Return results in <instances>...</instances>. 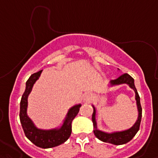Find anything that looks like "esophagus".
<instances>
[{"instance_id":"34e87169","label":"esophagus","mask_w":158,"mask_h":158,"mask_svg":"<svg viewBox=\"0 0 158 158\" xmlns=\"http://www.w3.org/2000/svg\"><path fill=\"white\" fill-rule=\"evenodd\" d=\"M93 97V94L90 92H86L83 95V98L84 102H89Z\"/></svg>"}]
</instances>
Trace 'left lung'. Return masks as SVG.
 <instances>
[{
	"label": "left lung",
	"mask_w": 158,
	"mask_h": 158,
	"mask_svg": "<svg viewBox=\"0 0 158 158\" xmlns=\"http://www.w3.org/2000/svg\"><path fill=\"white\" fill-rule=\"evenodd\" d=\"M119 70V69H118ZM121 84H127L131 89H133L135 93V100H136L137 109H138V118L136 122L130 128L125 130H121V131H114V132H105L102 130H100L98 128L97 125V121H96V114H97V110L94 107V106L92 105L93 111L92 114V123L93 127H94V134L95 137L100 141L103 142H107V143L113 144V145H123L127 142H129L130 140L132 139L135 134L138 133L139 130L140 123L142 120V106L140 103V97L138 95V93L137 91V89L134 85V79H133L128 74H123L114 80H111L110 82L108 87H112L114 86H118Z\"/></svg>",
	"instance_id": "left-lung-1"
}]
</instances>
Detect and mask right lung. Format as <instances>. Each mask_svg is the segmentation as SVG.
<instances>
[{"mask_svg":"<svg viewBox=\"0 0 158 158\" xmlns=\"http://www.w3.org/2000/svg\"><path fill=\"white\" fill-rule=\"evenodd\" d=\"M42 71L34 73L26 82V87L22 95L20 104V120L25 136L34 145L43 149L56 147L64 143L69 138L71 134V123L78 114L81 104L78 103L71 106L63 120L62 124L58 127L48 130L38 128L27 114L28 109V98L32 87L39 79Z\"/></svg>","mask_w":158,"mask_h":158,"instance_id":"add662e5","label":"right lung"}]
</instances>
